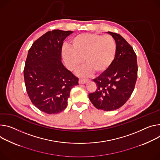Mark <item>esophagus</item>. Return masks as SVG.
<instances>
[{
  "mask_svg": "<svg viewBox=\"0 0 160 160\" xmlns=\"http://www.w3.org/2000/svg\"><path fill=\"white\" fill-rule=\"evenodd\" d=\"M89 80H88V79L80 78V79H79L78 82H79V83H80V84H82V83H87V82H89Z\"/></svg>",
  "mask_w": 160,
  "mask_h": 160,
  "instance_id": "34e87169",
  "label": "esophagus"
}]
</instances>
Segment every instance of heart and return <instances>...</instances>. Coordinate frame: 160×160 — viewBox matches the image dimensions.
<instances>
[{"mask_svg":"<svg viewBox=\"0 0 160 160\" xmlns=\"http://www.w3.org/2000/svg\"><path fill=\"white\" fill-rule=\"evenodd\" d=\"M117 46L110 35L84 33L72 38L70 47L64 46L62 55L67 67L71 71L77 70L84 62L87 64L80 72L88 76L93 71L98 74L105 72L112 65Z\"/></svg>","mask_w":160,"mask_h":160,"instance_id":"1","label":"heart"}]
</instances>
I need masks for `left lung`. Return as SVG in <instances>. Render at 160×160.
<instances>
[{"label": "left lung", "mask_w": 160, "mask_h": 160, "mask_svg": "<svg viewBox=\"0 0 160 160\" xmlns=\"http://www.w3.org/2000/svg\"><path fill=\"white\" fill-rule=\"evenodd\" d=\"M115 41L117 50L110 68L93 81L97 89L89 98L98 110L112 111L125 104L132 95L137 79V55L119 34L108 32Z\"/></svg>", "instance_id": "left-lung-1"}]
</instances>
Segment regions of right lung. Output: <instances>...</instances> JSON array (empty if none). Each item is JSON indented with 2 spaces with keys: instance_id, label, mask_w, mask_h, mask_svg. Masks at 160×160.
Wrapping results in <instances>:
<instances>
[{
  "instance_id": "1",
  "label": "right lung",
  "mask_w": 160,
  "mask_h": 160,
  "mask_svg": "<svg viewBox=\"0 0 160 160\" xmlns=\"http://www.w3.org/2000/svg\"><path fill=\"white\" fill-rule=\"evenodd\" d=\"M72 31L53 30L38 39L28 50L23 70L27 92L32 104L48 114L68 105L69 92L78 78L61 61L63 41Z\"/></svg>"
}]
</instances>
